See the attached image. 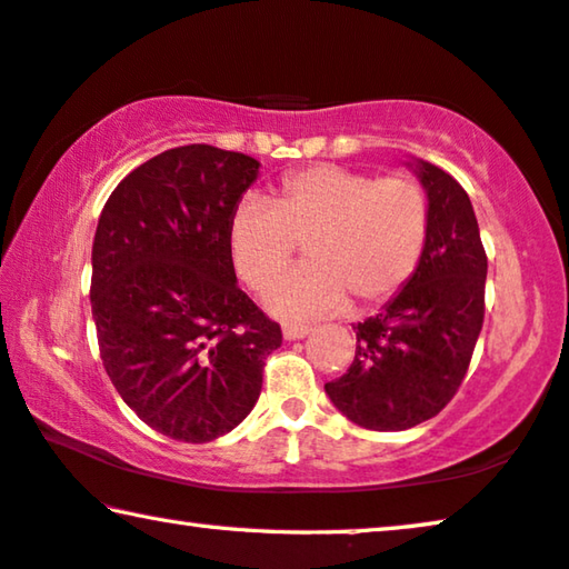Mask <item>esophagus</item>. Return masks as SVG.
Segmentation results:
<instances>
[{
  "instance_id": "obj_1",
  "label": "esophagus",
  "mask_w": 569,
  "mask_h": 569,
  "mask_svg": "<svg viewBox=\"0 0 569 569\" xmlns=\"http://www.w3.org/2000/svg\"><path fill=\"white\" fill-rule=\"evenodd\" d=\"M313 329L311 327H303V325H283V337L286 339H303L307 335H311Z\"/></svg>"
}]
</instances>
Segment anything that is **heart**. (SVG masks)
<instances>
[{
	"label": "heart",
	"instance_id": "1",
	"mask_svg": "<svg viewBox=\"0 0 569 569\" xmlns=\"http://www.w3.org/2000/svg\"><path fill=\"white\" fill-rule=\"evenodd\" d=\"M429 232V203L406 176L378 178L342 166H313L288 176L273 201L248 199L232 211L227 248L244 286L266 288L293 260L307 266L266 291L283 319H317L383 303L409 283Z\"/></svg>",
	"mask_w": 569,
	"mask_h": 569
}]
</instances>
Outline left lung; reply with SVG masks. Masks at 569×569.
<instances>
[{
    "label": "left lung",
    "mask_w": 569,
    "mask_h": 569,
    "mask_svg": "<svg viewBox=\"0 0 569 569\" xmlns=\"http://www.w3.org/2000/svg\"><path fill=\"white\" fill-rule=\"evenodd\" d=\"M409 166L429 201L421 260L376 317L352 327V366L325 386L347 419L372 431L411 429L452 401L486 317L488 258L470 197L442 168Z\"/></svg>",
    "instance_id": "1"
}]
</instances>
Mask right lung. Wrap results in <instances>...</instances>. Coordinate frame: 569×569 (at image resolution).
<instances>
[{
    "mask_svg": "<svg viewBox=\"0 0 569 569\" xmlns=\"http://www.w3.org/2000/svg\"><path fill=\"white\" fill-rule=\"evenodd\" d=\"M260 163L183 146L124 176L91 248V313L122 401L160 435L203 445L256 406L281 327L240 291L227 227Z\"/></svg>",
    "mask_w": 569,
    "mask_h": 569,
    "instance_id": "add662e5",
    "label": "right lung"
}]
</instances>
